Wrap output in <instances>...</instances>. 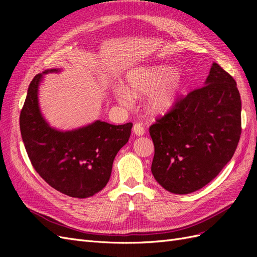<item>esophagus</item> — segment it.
Masks as SVG:
<instances>
[{
  "label": "esophagus",
  "instance_id": "34e87169",
  "mask_svg": "<svg viewBox=\"0 0 257 257\" xmlns=\"http://www.w3.org/2000/svg\"><path fill=\"white\" fill-rule=\"evenodd\" d=\"M133 132L137 136H143L145 134V127L142 123H135L133 126Z\"/></svg>",
  "mask_w": 257,
  "mask_h": 257
}]
</instances>
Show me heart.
Listing matches in <instances>:
<instances>
[{"mask_svg":"<svg viewBox=\"0 0 257 257\" xmlns=\"http://www.w3.org/2000/svg\"><path fill=\"white\" fill-rule=\"evenodd\" d=\"M126 80L128 89L133 94L153 91L147 102L152 112H165L173 108L183 87L180 75L165 65L134 69L127 74ZM114 95L123 105L131 103V93L124 87L116 89Z\"/></svg>","mask_w":257,"mask_h":257,"instance_id":"heart-1","label":"heart"}]
</instances>
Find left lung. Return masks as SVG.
Here are the masks:
<instances>
[{"mask_svg":"<svg viewBox=\"0 0 257 257\" xmlns=\"http://www.w3.org/2000/svg\"><path fill=\"white\" fill-rule=\"evenodd\" d=\"M151 172L163 188L189 194L220 174L241 135V99L235 79L217 64L205 85L179 97L149 128Z\"/></svg>","mask_w":257,"mask_h":257,"instance_id":"left-lung-1","label":"left lung"}]
</instances>
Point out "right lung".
Returning a JSON list of instances; mask_svg holds the SVG:
<instances>
[{"label": "right lung", "instance_id": "add662e5", "mask_svg": "<svg viewBox=\"0 0 257 257\" xmlns=\"http://www.w3.org/2000/svg\"><path fill=\"white\" fill-rule=\"evenodd\" d=\"M58 72V69L45 71ZM43 74L29 85L20 112V131L31 164L51 188L67 196L87 198L103 190L116 153L128 142L133 123L113 125L95 121L84 127L60 132L50 127L38 107Z\"/></svg>", "mask_w": 257, "mask_h": 257}]
</instances>
